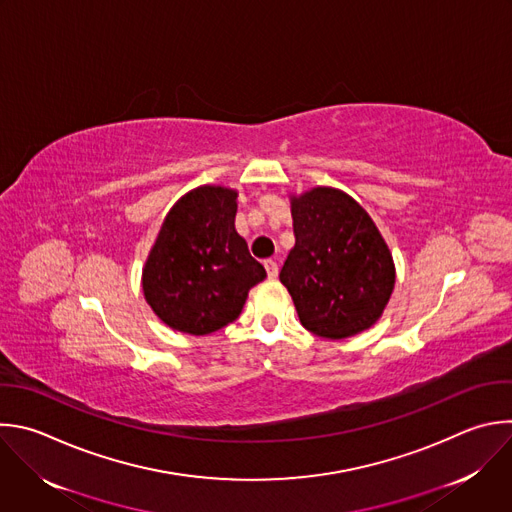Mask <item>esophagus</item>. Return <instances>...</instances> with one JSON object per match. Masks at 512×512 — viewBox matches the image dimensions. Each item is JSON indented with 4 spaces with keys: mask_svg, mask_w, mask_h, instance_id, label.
Returning a JSON list of instances; mask_svg holds the SVG:
<instances>
[{
    "mask_svg": "<svg viewBox=\"0 0 512 512\" xmlns=\"http://www.w3.org/2000/svg\"><path fill=\"white\" fill-rule=\"evenodd\" d=\"M263 265H265L267 277H269V279H277V275H279V267H277V263H275V261H271V259H267Z\"/></svg>",
    "mask_w": 512,
    "mask_h": 512,
    "instance_id": "esophagus-1",
    "label": "esophagus"
}]
</instances>
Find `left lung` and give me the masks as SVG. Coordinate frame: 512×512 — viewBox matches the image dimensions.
I'll return each mask as SVG.
<instances>
[{
	"label": "left lung",
	"mask_w": 512,
	"mask_h": 512,
	"mask_svg": "<svg viewBox=\"0 0 512 512\" xmlns=\"http://www.w3.org/2000/svg\"><path fill=\"white\" fill-rule=\"evenodd\" d=\"M295 247L279 273L301 325L327 339L370 329L396 283L388 243L348 193L313 187L289 195Z\"/></svg>",
	"instance_id": "8db88e82"
}]
</instances>
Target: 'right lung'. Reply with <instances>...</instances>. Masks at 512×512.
I'll list each match as a JSON object with an SVG mask.
<instances>
[{
    "mask_svg": "<svg viewBox=\"0 0 512 512\" xmlns=\"http://www.w3.org/2000/svg\"><path fill=\"white\" fill-rule=\"evenodd\" d=\"M239 193L201 185L166 213L142 267L144 299L170 329L207 335L235 321L267 277L235 231Z\"/></svg>",
    "mask_w": 512,
    "mask_h": 512,
    "instance_id": "right-lung-1",
    "label": "right lung"
}]
</instances>
